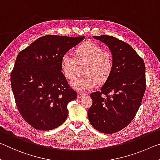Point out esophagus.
<instances>
[{
    "label": "esophagus",
    "instance_id": "1",
    "mask_svg": "<svg viewBox=\"0 0 160 160\" xmlns=\"http://www.w3.org/2000/svg\"><path fill=\"white\" fill-rule=\"evenodd\" d=\"M86 93H78V98H82L83 96H85Z\"/></svg>",
    "mask_w": 160,
    "mask_h": 160
}]
</instances>
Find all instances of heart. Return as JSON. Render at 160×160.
<instances>
[{
  "label": "heart",
  "mask_w": 160,
  "mask_h": 160,
  "mask_svg": "<svg viewBox=\"0 0 160 160\" xmlns=\"http://www.w3.org/2000/svg\"><path fill=\"white\" fill-rule=\"evenodd\" d=\"M74 58L68 54L61 58L60 69L67 80L72 82L77 75L78 64H86L83 77L72 83L76 90L86 91L98 83H103L110 78L114 69V57L110 51L93 42H86L74 50Z\"/></svg>",
  "instance_id": "obj_1"
}]
</instances>
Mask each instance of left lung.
Masks as SVG:
<instances>
[{
	"label": "left lung",
	"mask_w": 160,
	"mask_h": 160,
	"mask_svg": "<svg viewBox=\"0 0 160 160\" xmlns=\"http://www.w3.org/2000/svg\"><path fill=\"white\" fill-rule=\"evenodd\" d=\"M108 46L114 69L100 91L91 93L88 117L93 128L111 134L123 129L135 117L143 98L146 81L144 61L130 45L111 36H95Z\"/></svg>",
	"instance_id": "8db88e82"
}]
</instances>
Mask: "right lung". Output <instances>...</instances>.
Returning <instances> with one entry per match:
<instances>
[{
	"instance_id": "add662e5",
	"label": "right lung",
	"mask_w": 160,
	"mask_h": 160,
	"mask_svg": "<svg viewBox=\"0 0 160 160\" xmlns=\"http://www.w3.org/2000/svg\"><path fill=\"white\" fill-rule=\"evenodd\" d=\"M84 38L44 36L19 52L11 87L19 112L31 127L50 131L66 120L67 105L77 93L61 72V58Z\"/></svg>"
}]
</instances>
